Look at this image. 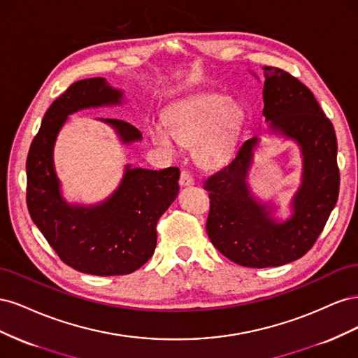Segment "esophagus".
<instances>
[{"label": "esophagus", "mask_w": 358, "mask_h": 358, "mask_svg": "<svg viewBox=\"0 0 358 358\" xmlns=\"http://www.w3.org/2000/svg\"><path fill=\"white\" fill-rule=\"evenodd\" d=\"M180 187H191L194 185V178L188 170H182L180 171V179H179Z\"/></svg>", "instance_id": "34e87169"}]
</instances>
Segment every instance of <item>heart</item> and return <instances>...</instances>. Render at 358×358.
I'll return each mask as SVG.
<instances>
[{
    "label": "heart",
    "mask_w": 358,
    "mask_h": 358,
    "mask_svg": "<svg viewBox=\"0 0 358 358\" xmlns=\"http://www.w3.org/2000/svg\"><path fill=\"white\" fill-rule=\"evenodd\" d=\"M243 115L222 94H199L179 104L169 117V128L178 142L196 146V157L206 167L229 161L239 142ZM166 128L155 127L152 137L164 148L173 146Z\"/></svg>",
    "instance_id": "heart-1"
}]
</instances>
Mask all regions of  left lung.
Instances as JSON below:
<instances>
[{
  "mask_svg": "<svg viewBox=\"0 0 358 358\" xmlns=\"http://www.w3.org/2000/svg\"><path fill=\"white\" fill-rule=\"evenodd\" d=\"M264 109L270 131L301 149V185L292 197V216L278 222L249 191L246 176L258 137L237 150L229 166L204 180L210 210L206 231L218 251L236 264L263 268L294 262L317 242L339 196L338 142L330 119L294 76L264 67Z\"/></svg>",
  "mask_w": 358,
  "mask_h": 358,
  "instance_id": "obj_1",
  "label": "left lung"
}]
</instances>
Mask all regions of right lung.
I'll list each match as a JSON object with an SVG mask.
<instances>
[{
	"mask_svg": "<svg viewBox=\"0 0 358 358\" xmlns=\"http://www.w3.org/2000/svg\"><path fill=\"white\" fill-rule=\"evenodd\" d=\"M122 92L103 78L74 82L52 103L27 158V204L32 221L67 266L96 276L128 275L154 255L157 222L179 191L178 167H125L121 185L96 206H70L59 192L53 146L69 115L88 107L121 104ZM110 124L124 143L142 133L122 119Z\"/></svg>",
	"mask_w": 358,
	"mask_h": 358,
	"instance_id": "1",
	"label": "right lung"
}]
</instances>
